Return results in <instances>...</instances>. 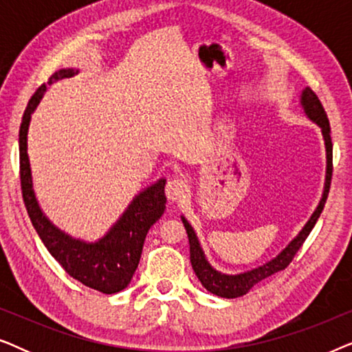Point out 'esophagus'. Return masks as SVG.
<instances>
[{"label":"esophagus","mask_w":352,"mask_h":352,"mask_svg":"<svg viewBox=\"0 0 352 352\" xmlns=\"http://www.w3.org/2000/svg\"><path fill=\"white\" fill-rule=\"evenodd\" d=\"M165 194L170 201L182 200L187 194L186 181L181 179V177H173V179L168 181V184L165 187Z\"/></svg>","instance_id":"esophagus-1"}]
</instances>
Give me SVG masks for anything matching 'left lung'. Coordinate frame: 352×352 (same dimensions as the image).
<instances>
[{"label": "left lung", "instance_id": "1", "mask_svg": "<svg viewBox=\"0 0 352 352\" xmlns=\"http://www.w3.org/2000/svg\"><path fill=\"white\" fill-rule=\"evenodd\" d=\"M300 107L307 118L312 123H316L320 128L322 139H324L325 146V158H327V166H325V182H324V190H322V197L319 200V205L316 206L314 213L311 214V218L306 221V224L302 226V229L296 234V237H293L285 248L277 254L276 258L269 259L267 263L261 264V266L250 269V271L239 272V274H224L211 266L208 259L205 256L204 248H201L200 240L197 237V232L192 228V224L187 221L184 214L181 216L182 224H184L187 237H189L190 245V263L192 269H194L195 276L199 277L201 285H204L210 293H213L216 296L221 298H239L247 295L252 288L256 285L258 282L264 280L272 274L278 271H283L288 264L292 263L293 256H295L298 250L301 248V245L305 243L307 235L314 228L317 219L324 210L327 197H329L330 190V181H331V158H333V146H331V138H330V123L327 118V113L324 107H322L320 100L314 94V91L311 88H306L301 91L300 94Z\"/></svg>", "mask_w": 352, "mask_h": 352}]
</instances>
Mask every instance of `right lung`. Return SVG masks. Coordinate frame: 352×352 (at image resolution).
Here are the masks:
<instances>
[{
    "label": "right lung",
    "instance_id": "add662e5",
    "mask_svg": "<svg viewBox=\"0 0 352 352\" xmlns=\"http://www.w3.org/2000/svg\"><path fill=\"white\" fill-rule=\"evenodd\" d=\"M78 72V69L57 70L51 75L47 86L64 78H70ZM47 86H40L32 96L23 113L21 131H19L21 184L27 213L47 252L56 258V261L65 269L69 276L86 287L94 288L105 295H112L129 285L141 259L144 240L148 229L160 219L166 208V179L160 177L151 186L139 190L120 214V218L110 226L107 232L94 242L72 237L65 230L57 228L45 214L36 199L35 189H33L30 158L27 152L32 113L36 110Z\"/></svg>",
    "mask_w": 352,
    "mask_h": 352
}]
</instances>
